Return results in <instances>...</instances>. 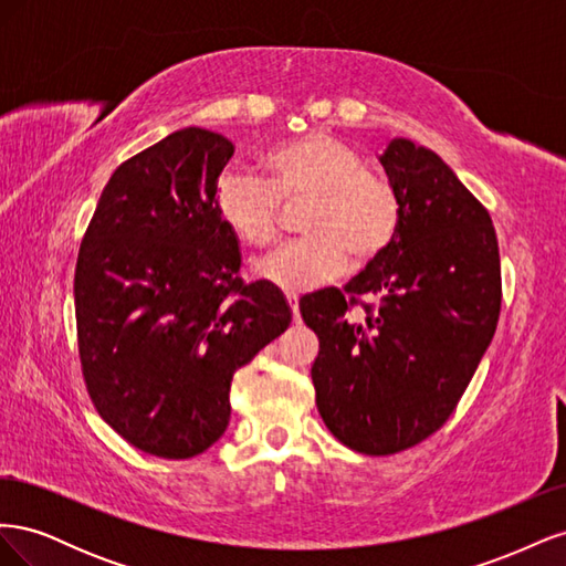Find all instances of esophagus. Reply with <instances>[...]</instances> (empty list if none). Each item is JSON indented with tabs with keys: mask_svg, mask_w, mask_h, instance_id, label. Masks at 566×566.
<instances>
[{
	"mask_svg": "<svg viewBox=\"0 0 566 566\" xmlns=\"http://www.w3.org/2000/svg\"><path fill=\"white\" fill-rule=\"evenodd\" d=\"M285 300H287V304H290V312H293V316H295V318H300V300H297V295L287 293V295H285Z\"/></svg>",
	"mask_w": 566,
	"mask_h": 566,
	"instance_id": "1",
	"label": "esophagus"
}]
</instances>
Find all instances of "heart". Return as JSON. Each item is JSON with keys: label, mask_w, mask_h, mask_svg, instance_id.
<instances>
[{"label": "heart", "mask_w": 566, "mask_h": 566, "mask_svg": "<svg viewBox=\"0 0 566 566\" xmlns=\"http://www.w3.org/2000/svg\"><path fill=\"white\" fill-rule=\"evenodd\" d=\"M266 181L248 172H224L217 181L221 221L254 248L279 235V208L310 200L302 212L304 238L285 243L254 264L262 281L302 293L337 279L347 264H368L399 231V200L391 186L364 169L358 153L323 132H310L269 148Z\"/></svg>", "instance_id": "1"}]
</instances>
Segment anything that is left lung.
<instances>
[{
	"mask_svg": "<svg viewBox=\"0 0 566 566\" xmlns=\"http://www.w3.org/2000/svg\"><path fill=\"white\" fill-rule=\"evenodd\" d=\"M380 165L399 200L391 245L345 290L300 300L321 347L318 413L366 455L406 451L449 420L501 316V254L484 205L410 139H391ZM358 296L381 306L352 319Z\"/></svg>",
	"mask_w": 566,
	"mask_h": 566,
	"instance_id": "1",
	"label": "left lung"
}]
</instances>
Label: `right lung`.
I'll list each match as a JSON object with an SVG mask.
<instances>
[{
  "instance_id": "add662e5",
  "label": "right lung",
  "mask_w": 566,
  "mask_h": 566,
  "mask_svg": "<svg viewBox=\"0 0 566 566\" xmlns=\"http://www.w3.org/2000/svg\"><path fill=\"white\" fill-rule=\"evenodd\" d=\"M233 144L184 127L119 165L75 266L82 375L113 430L184 460L227 432L233 373L293 312L276 285L243 283L238 235L217 212Z\"/></svg>"
}]
</instances>
